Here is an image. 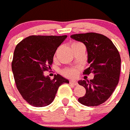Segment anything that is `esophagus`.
Returning <instances> with one entry per match:
<instances>
[{"label": "esophagus", "instance_id": "1", "mask_svg": "<svg viewBox=\"0 0 130 130\" xmlns=\"http://www.w3.org/2000/svg\"><path fill=\"white\" fill-rule=\"evenodd\" d=\"M69 83H70V84H71V85H78L77 80H71L70 81H69Z\"/></svg>", "mask_w": 130, "mask_h": 130}]
</instances>
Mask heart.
Segmentation results:
<instances>
[{
    "mask_svg": "<svg viewBox=\"0 0 130 130\" xmlns=\"http://www.w3.org/2000/svg\"><path fill=\"white\" fill-rule=\"evenodd\" d=\"M78 44H80V43H78V42H75L72 44V47L75 46V45H77ZM63 74L69 77H75L76 75H77V71L75 69H65L64 71H63Z\"/></svg>",
    "mask_w": 130,
    "mask_h": 130,
    "instance_id": "obj_1",
    "label": "heart"
}]
</instances>
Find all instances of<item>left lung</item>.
Listing matches in <instances>:
<instances>
[{"label":"left lung","instance_id":"left-lung-1","mask_svg":"<svg viewBox=\"0 0 130 130\" xmlns=\"http://www.w3.org/2000/svg\"><path fill=\"white\" fill-rule=\"evenodd\" d=\"M87 47L90 64L83 74H94L93 79L80 80L78 83L85 88L86 94L78 99L80 104L96 106L110 98L117 86L120 74V55L109 38L96 33L78 34L71 36Z\"/></svg>","mask_w":130,"mask_h":130}]
</instances>
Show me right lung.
Here are the masks:
<instances>
[{
	"label": "right lung",
	"instance_id": "add662e5",
	"mask_svg": "<svg viewBox=\"0 0 130 130\" xmlns=\"http://www.w3.org/2000/svg\"><path fill=\"white\" fill-rule=\"evenodd\" d=\"M67 36H31L16 46L12 70L16 87L23 99L35 107L53 102L60 85L69 81L60 75L51 80L44 76L53 63L57 49Z\"/></svg>",
	"mask_w": 130,
	"mask_h": 130
}]
</instances>
